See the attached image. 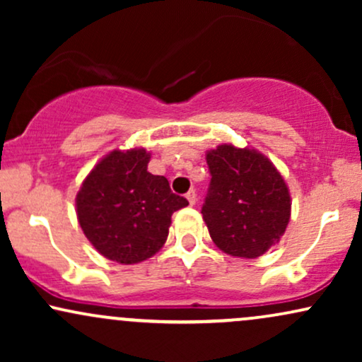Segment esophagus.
I'll use <instances>...</instances> for the list:
<instances>
[{
    "label": "esophagus",
    "instance_id": "obj_1",
    "mask_svg": "<svg viewBox=\"0 0 362 362\" xmlns=\"http://www.w3.org/2000/svg\"><path fill=\"white\" fill-rule=\"evenodd\" d=\"M185 197H187V201H189V204H190V206H194L195 202H197V194H195V190H194V189H192V190H189V192H187Z\"/></svg>",
    "mask_w": 362,
    "mask_h": 362
}]
</instances>
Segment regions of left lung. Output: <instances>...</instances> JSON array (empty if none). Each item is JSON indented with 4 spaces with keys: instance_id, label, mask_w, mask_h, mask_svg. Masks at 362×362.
Returning <instances> with one entry per match:
<instances>
[{
    "instance_id": "1",
    "label": "left lung",
    "mask_w": 362,
    "mask_h": 362,
    "mask_svg": "<svg viewBox=\"0 0 362 362\" xmlns=\"http://www.w3.org/2000/svg\"><path fill=\"white\" fill-rule=\"evenodd\" d=\"M211 184L202 219L219 250L257 259L284 235L291 195L279 170L257 149L221 144L206 153Z\"/></svg>"
}]
</instances>
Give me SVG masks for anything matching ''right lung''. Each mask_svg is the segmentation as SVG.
I'll return each mask as SVG.
<instances>
[{
    "mask_svg": "<svg viewBox=\"0 0 362 362\" xmlns=\"http://www.w3.org/2000/svg\"><path fill=\"white\" fill-rule=\"evenodd\" d=\"M143 148L103 156L76 194V216L88 242L105 259L129 265L153 257L167 242L172 214L185 207L168 180L148 172Z\"/></svg>",
    "mask_w": 362,
    "mask_h": 362,
    "instance_id": "obj_1",
    "label": "right lung"
}]
</instances>
